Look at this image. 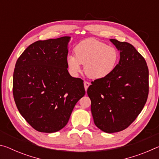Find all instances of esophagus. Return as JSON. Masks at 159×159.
Masks as SVG:
<instances>
[{"mask_svg": "<svg viewBox=\"0 0 159 159\" xmlns=\"http://www.w3.org/2000/svg\"><path fill=\"white\" fill-rule=\"evenodd\" d=\"M90 83L89 82H88V81H85L84 82V87H85V90H88V88L90 86Z\"/></svg>", "mask_w": 159, "mask_h": 159, "instance_id": "esophagus-1", "label": "esophagus"}]
</instances>
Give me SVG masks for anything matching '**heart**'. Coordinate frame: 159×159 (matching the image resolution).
Wrapping results in <instances>:
<instances>
[{"mask_svg": "<svg viewBox=\"0 0 159 159\" xmlns=\"http://www.w3.org/2000/svg\"><path fill=\"white\" fill-rule=\"evenodd\" d=\"M75 55H69L66 64L71 74L76 76L84 66L85 74L92 79H102L114 71L119 60L118 50L96 39L80 42L74 48Z\"/></svg>", "mask_w": 159, "mask_h": 159, "instance_id": "b5f03b06", "label": "heart"}]
</instances>
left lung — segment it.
<instances>
[{"instance_id":"1","label":"left lung","mask_w":159,"mask_h":159,"mask_svg":"<svg viewBox=\"0 0 159 159\" xmlns=\"http://www.w3.org/2000/svg\"><path fill=\"white\" fill-rule=\"evenodd\" d=\"M120 51V60L106 78L96 79L88 88L95 125L107 133L125 130L146 104L149 69L144 58L127 42L110 39Z\"/></svg>"}]
</instances>
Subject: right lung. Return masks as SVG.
<instances>
[{
    "label": "right lung",
    "instance_id": "1",
    "mask_svg": "<svg viewBox=\"0 0 159 159\" xmlns=\"http://www.w3.org/2000/svg\"><path fill=\"white\" fill-rule=\"evenodd\" d=\"M69 36L38 41L18 58L13 96L20 114L41 133L60 130L85 94L83 80L67 70Z\"/></svg>",
    "mask_w": 159,
    "mask_h": 159
}]
</instances>
